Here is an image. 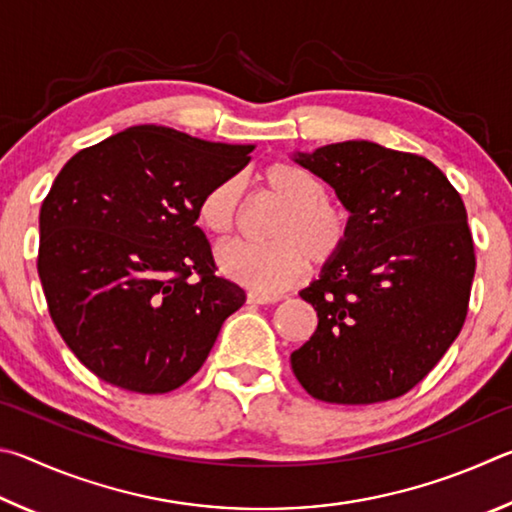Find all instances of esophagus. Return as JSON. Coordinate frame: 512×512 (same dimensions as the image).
Segmentation results:
<instances>
[{"label":"esophagus","mask_w":512,"mask_h":512,"mask_svg":"<svg viewBox=\"0 0 512 512\" xmlns=\"http://www.w3.org/2000/svg\"><path fill=\"white\" fill-rule=\"evenodd\" d=\"M281 299H283L281 294L258 292V290H249V292H247V301H249V303H258V306H267V303H279Z\"/></svg>","instance_id":"1"}]
</instances>
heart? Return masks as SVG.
I'll use <instances>...</instances> for the list:
<instances>
[{
  "label": "heart",
  "instance_id": "obj_1",
  "mask_svg": "<svg viewBox=\"0 0 512 512\" xmlns=\"http://www.w3.org/2000/svg\"><path fill=\"white\" fill-rule=\"evenodd\" d=\"M263 193L281 204L267 227L272 240L263 245H227L218 251L220 270L247 288L274 292L306 272L308 258L330 265L351 238V218L328 197V186L294 161H274L258 173ZM242 186L224 179L202 195L197 220L211 236L227 240L238 227Z\"/></svg>",
  "mask_w": 512,
  "mask_h": 512
}]
</instances>
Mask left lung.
Wrapping results in <instances>:
<instances>
[{"mask_svg":"<svg viewBox=\"0 0 512 512\" xmlns=\"http://www.w3.org/2000/svg\"><path fill=\"white\" fill-rule=\"evenodd\" d=\"M297 161L335 188L351 238L301 299L319 324L290 355L312 398L373 405L405 396L468 317L474 242L456 188L432 161L344 141Z\"/></svg>","mask_w":512,"mask_h":512,"instance_id":"8db88e82","label":"left lung"}]
</instances>
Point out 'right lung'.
I'll use <instances>...</instances> for the list:
<instances>
[{
	"mask_svg": "<svg viewBox=\"0 0 512 512\" xmlns=\"http://www.w3.org/2000/svg\"><path fill=\"white\" fill-rule=\"evenodd\" d=\"M254 146L134 125L71 157L40 209L38 274L80 362L134 393L200 371L245 290L215 274L197 204Z\"/></svg>",
	"mask_w": 512,
	"mask_h": 512,
	"instance_id": "1",
	"label": "right lung"
}]
</instances>
